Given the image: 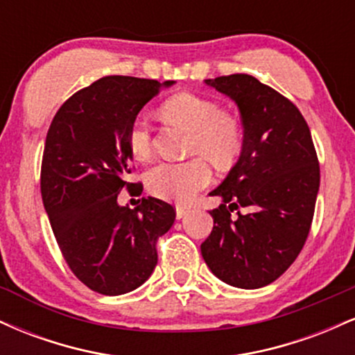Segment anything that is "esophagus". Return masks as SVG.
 <instances>
[{
  "label": "esophagus",
  "instance_id": "1",
  "mask_svg": "<svg viewBox=\"0 0 355 355\" xmlns=\"http://www.w3.org/2000/svg\"><path fill=\"white\" fill-rule=\"evenodd\" d=\"M189 211H190L189 207H185V205H177V218L185 217V215L189 214Z\"/></svg>",
  "mask_w": 355,
  "mask_h": 355
}]
</instances>
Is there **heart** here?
Listing matches in <instances>:
<instances>
[{"instance_id": "1", "label": "heart", "mask_w": 355, "mask_h": 355, "mask_svg": "<svg viewBox=\"0 0 355 355\" xmlns=\"http://www.w3.org/2000/svg\"><path fill=\"white\" fill-rule=\"evenodd\" d=\"M162 115L170 123L190 130L189 155H202L217 166H229L242 152L243 132L239 118L222 112L214 100L180 93L162 105ZM126 144L138 160H146L152 155L153 133L145 118L138 116L130 123ZM202 157L153 165L145 175L146 187L155 197L164 200H191L211 182V170Z\"/></svg>"}]
</instances>
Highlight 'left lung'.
<instances>
[{"mask_svg":"<svg viewBox=\"0 0 355 355\" xmlns=\"http://www.w3.org/2000/svg\"><path fill=\"white\" fill-rule=\"evenodd\" d=\"M205 83L237 103L243 146L210 193L223 202L210 210L214 229L202 257L225 284L259 288L292 266L311 232L320 183L315 146L299 108L268 85L242 73ZM239 208L248 211L232 218Z\"/></svg>","mask_w":355,"mask_h":355,"instance_id":"1","label":"left lung"}]
</instances>
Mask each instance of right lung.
Returning <instances> with one entry per match:
<instances>
[{"label":"right lung","mask_w":355,"mask_h":355,"mask_svg":"<svg viewBox=\"0 0 355 355\" xmlns=\"http://www.w3.org/2000/svg\"><path fill=\"white\" fill-rule=\"evenodd\" d=\"M173 81L105 76L61 105L44 141L42 197L53 234L80 282L103 295L135 291L158 262L157 242L173 225L175 209L141 198L118 205L121 190L141 191L126 144L138 112Z\"/></svg>","instance_id":"1"}]
</instances>
